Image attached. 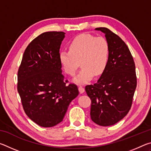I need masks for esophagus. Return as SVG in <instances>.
I'll list each match as a JSON object with an SVG mask.
<instances>
[{"label": "esophagus", "mask_w": 151, "mask_h": 151, "mask_svg": "<svg viewBox=\"0 0 151 151\" xmlns=\"http://www.w3.org/2000/svg\"><path fill=\"white\" fill-rule=\"evenodd\" d=\"M78 91H79V93L82 94V93H83L84 92H85V88H84L83 86H78Z\"/></svg>", "instance_id": "1"}]
</instances>
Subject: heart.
Listing matches in <instances>:
<instances>
[{
	"label": "heart",
	"mask_w": 151,
	"mask_h": 151,
	"mask_svg": "<svg viewBox=\"0 0 151 151\" xmlns=\"http://www.w3.org/2000/svg\"><path fill=\"white\" fill-rule=\"evenodd\" d=\"M109 57V45L103 37H95L90 34H81L69 44V51L62 50L59 60L68 75L75 74L80 62L82 69L73 79L78 85H85L94 76H100L106 67Z\"/></svg>",
	"instance_id": "1"
}]
</instances>
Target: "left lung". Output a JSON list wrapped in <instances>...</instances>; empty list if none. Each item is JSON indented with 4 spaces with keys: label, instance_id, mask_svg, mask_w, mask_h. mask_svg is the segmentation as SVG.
Listing matches in <instances>:
<instances>
[{
    "label": "left lung",
    "instance_id": "8db88e82",
    "mask_svg": "<svg viewBox=\"0 0 151 151\" xmlns=\"http://www.w3.org/2000/svg\"><path fill=\"white\" fill-rule=\"evenodd\" d=\"M105 35L109 57L98 81L85 87L91 100V118L103 127L116 124L127 115L132 105L137 76L131 53L125 42L107 28H96Z\"/></svg>",
    "mask_w": 151,
    "mask_h": 151
}]
</instances>
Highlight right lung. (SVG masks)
<instances>
[{
	"mask_svg": "<svg viewBox=\"0 0 151 151\" xmlns=\"http://www.w3.org/2000/svg\"><path fill=\"white\" fill-rule=\"evenodd\" d=\"M64 32H46L28 45L18 71L17 89L27 115L42 127L63 121L77 86L66 85L59 60Z\"/></svg>",
	"mask_w": 151,
	"mask_h": 151,
	"instance_id": "obj_1",
	"label": "right lung"
}]
</instances>
